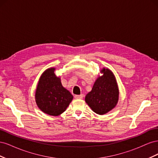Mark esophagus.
Here are the masks:
<instances>
[{"mask_svg": "<svg viewBox=\"0 0 158 158\" xmlns=\"http://www.w3.org/2000/svg\"><path fill=\"white\" fill-rule=\"evenodd\" d=\"M83 97H84V95H83V94L76 95L75 96H74L75 99H82V98H83Z\"/></svg>", "mask_w": 158, "mask_h": 158, "instance_id": "esophagus-1", "label": "esophagus"}]
</instances>
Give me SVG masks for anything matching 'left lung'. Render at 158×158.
Returning <instances> with one entry per match:
<instances>
[{
    "mask_svg": "<svg viewBox=\"0 0 158 158\" xmlns=\"http://www.w3.org/2000/svg\"><path fill=\"white\" fill-rule=\"evenodd\" d=\"M101 73L103 75L95 80L92 91L85 95V101L95 113L104 114L116 106L119 92L112 72L103 68Z\"/></svg>",
    "mask_w": 158,
    "mask_h": 158,
    "instance_id": "8db88e82",
    "label": "left lung"
}]
</instances>
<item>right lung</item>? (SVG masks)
Segmentation results:
<instances>
[{"label":"right lung","instance_id":"add662e5","mask_svg":"<svg viewBox=\"0 0 158 158\" xmlns=\"http://www.w3.org/2000/svg\"><path fill=\"white\" fill-rule=\"evenodd\" d=\"M55 68L47 69L43 73L35 91V102L41 111L52 116L63 113L73 99V95L61 84L55 74Z\"/></svg>","mask_w":158,"mask_h":158}]
</instances>
